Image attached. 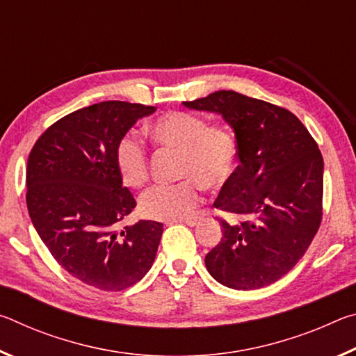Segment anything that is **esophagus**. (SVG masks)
<instances>
[{"label": "esophagus", "instance_id": "34e87169", "mask_svg": "<svg viewBox=\"0 0 356 356\" xmlns=\"http://www.w3.org/2000/svg\"><path fill=\"white\" fill-rule=\"evenodd\" d=\"M172 222H184L186 226H196L197 225V220L196 218H186V220H172V221H168V225H172Z\"/></svg>", "mask_w": 356, "mask_h": 356}]
</instances>
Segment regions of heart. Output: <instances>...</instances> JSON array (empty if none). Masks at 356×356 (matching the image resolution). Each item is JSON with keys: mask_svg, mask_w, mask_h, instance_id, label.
<instances>
[{"mask_svg": "<svg viewBox=\"0 0 356 356\" xmlns=\"http://www.w3.org/2000/svg\"><path fill=\"white\" fill-rule=\"evenodd\" d=\"M149 135L160 146L180 150L179 184L150 186L140 197V212L150 220H182L191 216L201 201V185L220 188L234 176L238 160L237 140L231 129L209 124L197 114L171 111L149 125ZM116 166L130 186L149 177V155L143 141L130 131L116 146Z\"/></svg>", "mask_w": 356, "mask_h": 356, "instance_id": "heart-1", "label": "heart"}]
</instances>
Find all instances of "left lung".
<instances>
[{"mask_svg": "<svg viewBox=\"0 0 356 356\" xmlns=\"http://www.w3.org/2000/svg\"><path fill=\"white\" fill-rule=\"evenodd\" d=\"M184 105L221 114L238 146L240 165L213 202L237 221L220 220L222 237L206 256L209 273L237 291L272 284L303 257L321 226L323 159L317 143L286 108L236 91Z\"/></svg>", "mask_w": 356, "mask_h": 356, "instance_id": "8db88e82", "label": "left lung"}]
</instances>
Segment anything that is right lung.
Returning a JSON list of instances; mask_svg holds the SVG:
<instances>
[{
  "mask_svg": "<svg viewBox=\"0 0 356 356\" xmlns=\"http://www.w3.org/2000/svg\"><path fill=\"white\" fill-rule=\"evenodd\" d=\"M155 106L100 102L67 114L35 141L26 166V206L42 242L74 278L100 291L136 284L159 250L163 225H119L136 201L122 185L116 146Z\"/></svg>",
  "mask_w": 356,
  "mask_h": 356,
  "instance_id": "1",
  "label": "right lung"
}]
</instances>
